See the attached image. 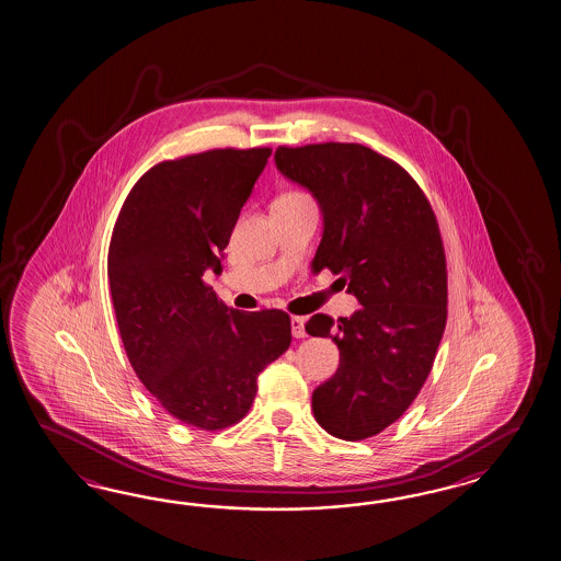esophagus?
<instances>
[{
  "instance_id": "esophagus-1",
  "label": "esophagus",
  "mask_w": 561,
  "mask_h": 561,
  "mask_svg": "<svg viewBox=\"0 0 561 561\" xmlns=\"http://www.w3.org/2000/svg\"><path fill=\"white\" fill-rule=\"evenodd\" d=\"M304 324H306V320H304L302 317H291V334H294L296 339H302V336H306Z\"/></svg>"
}]
</instances>
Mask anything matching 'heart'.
Returning <instances> with one entry per match:
<instances>
[{
  "mask_svg": "<svg viewBox=\"0 0 561 561\" xmlns=\"http://www.w3.org/2000/svg\"><path fill=\"white\" fill-rule=\"evenodd\" d=\"M296 197H304V194H298V192H289V194H284V196L277 197V199H296Z\"/></svg>",
  "mask_w": 561,
  "mask_h": 561,
  "instance_id": "obj_1",
  "label": "heart"
}]
</instances>
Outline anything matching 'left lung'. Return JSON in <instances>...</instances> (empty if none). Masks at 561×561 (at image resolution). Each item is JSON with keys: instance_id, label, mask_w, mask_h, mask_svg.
<instances>
[{"instance_id": "8db88e82", "label": "left lung", "mask_w": 561, "mask_h": 561, "mask_svg": "<svg viewBox=\"0 0 561 561\" xmlns=\"http://www.w3.org/2000/svg\"><path fill=\"white\" fill-rule=\"evenodd\" d=\"M275 167L319 204L314 272L329 267L362 304L351 317L314 314L306 333L331 336L341 359L312 392L317 423L362 440L398 421L421 392L447 322L439 225L402 167L364 145L279 147Z\"/></svg>"}]
</instances>
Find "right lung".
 <instances>
[{"instance_id": "right-lung-1", "label": "right lung", "mask_w": 561, "mask_h": 561, "mask_svg": "<svg viewBox=\"0 0 561 561\" xmlns=\"http://www.w3.org/2000/svg\"><path fill=\"white\" fill-rule=\"evenodd\" d=\"M272 149H216L149 169L114 225L107 279L138 379L178 421L204 431L239 423L259 374L291 343L282 310L241 312L204 273H222L230 232Z\"/></svg>"}]
</instances>
